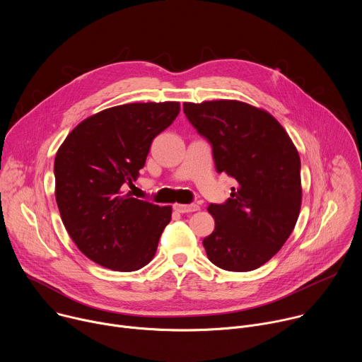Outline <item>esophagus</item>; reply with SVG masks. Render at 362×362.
<instances>
[{"label": "esophagus", "mask_w": 362, "mask_h": 362, "mask_svg": "<svg viewBox=\"0 0 362 362\" xmlns=\"http://www.w3.org/2000/svg\"><path fill=\"white\" fill-rule=\"evenodd\" d=\"M175 209L177 212H180V214H190V212L199 211L200 206L194 204V203H192V204H180V203H177V204H175Z\"/></svg>", "instance_id": "esophagus-1"}]
</instances>
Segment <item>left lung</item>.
Returning <instances> with one entry per match:
<instances>
[{"instance_id": "left-lung-1", "label": "left lung", "mask_w": 362, "mask_h": 362, "mask_svg": "<svg viewBox=\"0 0 362 362\" xmlns=\"http://www.w3.org/2000/svg\"><path fill=\"white\" fill-rule=\"evenodd\" d=\"M183 112L212 144L215 166L238 182L223 204H209V261L232 272L267 264L292 233L302 202L300 159L268 112L238 100L185 103Z\"/></svg>"}]
</instances>
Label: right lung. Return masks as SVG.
Segmentation results:
<instances>
[{"instance_id":"right-lung-1","label":"right lung","mask_w":362,"mask_h":362,"mask_svg":"<svg viewBox=\"0 0 362 362\" xmlns=\"http://www.w3.org/2000/svg\"><path fill=\"white\" fill-rule=\"evenodd\" d=\"M180 103H129L77 124L54 160L56 200L76 246L119 272L146 267L156 253L172 206L124 193L139 177L153 139L169 127Z\"/></svg>"}]
</instances>
